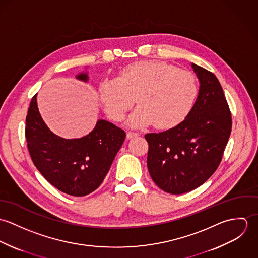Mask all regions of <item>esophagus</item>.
Masks as SVG:
<instances>
[{"mask_svg":"<svg viewBox=\"0 0 258 258\" xmlns=\"http://www.w3.org/2000/svg\"><path fill=\"white\" fill-rule=\"evenodd\" d=\"M137 136H139V134L135 133V132H128L127 133V138L128 139H131V138H134V137H137Z\"/></svg>","mask_w":258,"mask_h":258,"instance_id":"esophagus-1","label":"esophagus"}]
</instances>
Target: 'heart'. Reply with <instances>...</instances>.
Returning <instances> with one entry per match:
<instances>
[{"mask_svg":"<svg viewBox=\"0 0 258 258\" xmlns=\"http://www.w3.org/2000/svg\"><path fill=\"white\" fill-rule=\"evenodd\" d=\"M199 92L196 76L162 61H139L124 68L116 79L99 84V101L111 119L128 118L132 127L153 123L156 128L177 126L191 110Z\"/></svg>","mask_w":258,"mask_h":258,"instance_id":"1","label":"heart"}]
</instances>
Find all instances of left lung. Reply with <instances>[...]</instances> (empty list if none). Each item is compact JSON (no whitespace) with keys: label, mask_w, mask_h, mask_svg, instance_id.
I'll list each match as a JSON object with an SVG mask.
<instances>
[{"label":"left lung","mask_w":258,"mask_h":258,"mask_svg":"<svg viewBox=\"0 0 258 258\" xmlns=\"http://www.w3.org/2000/svg\"><path fill=\"white\" fill-rule=\"evenodd\" d=\"M190 64L200 82L191 110L177 126L145 135L150 176L161 189L173 195L190 191L212 177L231 132V115L219 79Z\"/></svg>","instance_id":"1"}]
</instances>
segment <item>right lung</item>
Instances as JSON below:
<instances>
[{
  "label": "right lung",
  "instance_id": "1",
  "mask_svg": "<svg viewBox=\"0 0 258 258\" xmlns=\"http://www.w3.org/2000/svg\"><path fill=\"white\" fill-rule=\"evenodd\" d=\"M75 78L87 82L88 73ZM126 133L99 119L87 135L66 139L49 130L33 97L26 119V138L32 160L44 179L62 192L83 197L102 184Z\"/></svg>",
  "mask_w": 258,
  "mask_h": 258
}]
</instances>
